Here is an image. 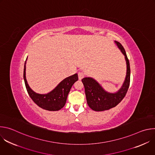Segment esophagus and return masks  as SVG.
I'll list each match as a JSON object with an SVG mask.
<instances>
[{
	"label": "esophagus",
	"mask_w": 155,
	"mask_h": 155,
	"mask_svg": "<svg viewBox=\"0 0 155 155\" xmlns=\"http://www.w3.org/2000/svg\"><path fill=\"white\" fill-rule=\"evenodd\" d=\"M78 78L80 80H81L84 77V74L83 72H79L78 73Z\"/></svg>",
	"instance_id": "esophagus-1"
}]
</instances>
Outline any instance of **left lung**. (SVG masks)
Wrapping results in <instances>:
<instances>
[{
    "label": "left lung",
    "mask_w": 155,
    "mask_h": 155,
    "mask_svg": "<svg viewBox=\"0 0 155 155\" xmlns=\"http://www.w3.org/2000/svg\"><path fill=\"white\" fill-rule=\"evenodd\" d=\"M118 47L125 56L127 72L124 82L119 91L115 93L105 91L102 86L93 78L85 77L81 80L84 87L87 105L94 111H104L117 106L125 97L130 84V65L126 51L121 44L115 41Z\"/></svg>",
    "instance_id": "obj_1"
}]
</instances>
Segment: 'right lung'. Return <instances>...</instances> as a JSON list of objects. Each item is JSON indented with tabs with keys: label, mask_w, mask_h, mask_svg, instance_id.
I'll list each match as a JSON object with an SVG mask.
<instances>
[{
	"label": "right lung",
	"mask_w": 155,
	"mask_h": 155,
	"mask_svg": "<svg viewBox=\"0 0 155 155\" xmlns=\"http://www.w3.org/2000/svg\"><path fill=\"white\" fill-rule=\"evenodd\" d=\"M23 77L27 91L31 98L38 107L49 111H57L65 105L71 87L78 79L77 74H75L64 79L49 93L40 94L32 91L28 84L26 78V62L24 67Z\"/></svg>",
	"instance_id": "obj_1"
}]
</instances>
